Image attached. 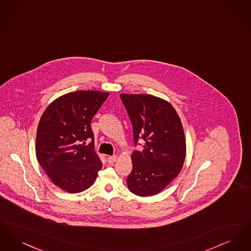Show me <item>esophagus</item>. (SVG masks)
Here are the masks:
<instances>
[{
	"label": "esophagus",
	"instance_id": "1",
	"mask_svg": "<svg viewBox=\"0 0 251 251\" xmlns=\"http://www.w3.org/2000/svg\"><path fill=\"white\" fill-rule=\"evenodd\" d=\"M117 155L109 156L107 158L108 163L109 164H114L117 161Z\"/></svg>",
	"mask_w": 251,
	"mask_h": 251
}]
</instances>
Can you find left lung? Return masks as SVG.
I'll list each match as a JSON object with an SVG mask.
<instances>
[{
  "mask_svg": "<svg viewBox=\"0 0 251 251\" xmlns=\"http://www.w3.org/2000/svg\"><path fill=\"white\" fill-rule=\"evenodd\" d=\"M132 126L134 146L144 140L141 151L131 154L132 170L126 179L136 196L150 197L175 179L186 155L182 125L173 106L151 95L120 94Z\"/></svg>",
  "mask_w": 251,
  "mask_h": 251,
  "instance_id": "left-lung-1",
  "label": "left lung"
}]
</instances>
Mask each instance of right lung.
Returning <instances> with one entry per match:
<instances>
[{"instance_id": "obj_1", "label": "right lung", "mask_w": 251, "mask_h": 251, "mask_svg": "<svg viewBox=\"0 0 251 251\" xmlns=\"http://www.w3.org/2000/svg\"><path fill=\"white\" fill-rule=\"evenodd\" d=\"M108 96L94 90L66 94L52 101L39 120L37 161L52 183L64 191L87 189L102 167L94 151L90 124Z\"/></svg>"}]
</instances>
